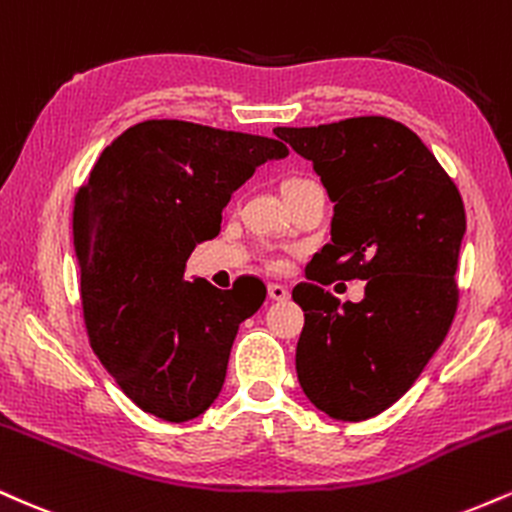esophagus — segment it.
I'll return each instance as SVG.
<instances>
[{
  "mask_svg": "<svg viewBox=\"0 0 512 512\" xmlns=\"http://www.w3.org/2000/svg\"><path fill=\"white\" fill-rule=\"evenodd\" d=\"M268 297L273 299V302H285V299L290 297V290H287L285 285H280V282H270V285H268Z\"/></svg>",
  "mask_w": 512,
  "mask_h": 512,
  "instance_id": "esophagus-1",
  "label": "esophagus"
}]
</instances>
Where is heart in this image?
<instances>
[{
  "label": "heart",
  "mask_w": 512,
  "mask_h": 512,
  "mask_svg": "<svg viewBox=\"0 0 512 512\" xmlns=\"http://www.w3.org/2000/svg\"><path fill=\"white\" fill-rule=\"evenodd\" d=\"M311 182H314V179L302 177V174H294V177H287L285 182H282V194H290V191L299 189V186H304V184H311Z\"/></svg>",
  "instance_id": "heart-1"
}]
</instances>
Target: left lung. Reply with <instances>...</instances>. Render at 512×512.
<instances>
[{"label": "left lung", "mask_w": 512, "mask_h": 512, "mask_svg": "<svg viewBox=\"0 0 512 512\" xmlns=\"http://www.w3.org/2000/svg\"><path fill=\"white\" fill-rule=\"evenodd\" d=\"M326 186L330 244L311 258L292 299L304 311L299 386L342 422L376 417L398 402L446 340L458 311L455 282L465 206L422 138L388 117L278 126ZM366 279L359 305L320 287Z\"/></svg>", "instance_id": "obj_1"}]
</instances>
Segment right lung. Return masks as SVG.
<instances>
[{"label":"right lung","instance_id":"obj_1","mask_svg":"<svg viewBox=\"0 0 512 512\" xmlns=\"http://www.w3.org/2000/svg\"><path fill=\"white\" fill-rule=\"evenodd\" d=\"M275 138L179 119L134 124L102 150L74 198L83 323L95 357L143 412L182 424L213 405L239 323L266 299L261 280L218 290L184 278L198 242Z\"/></svg>","mask_w":512,"mask_h":512}]
</instances>
